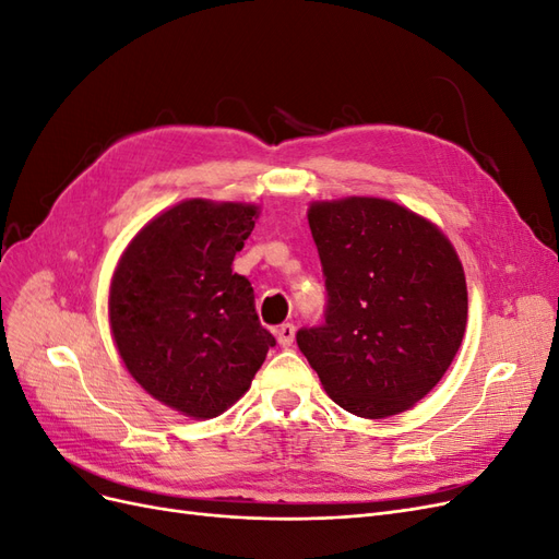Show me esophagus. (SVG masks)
Returning <instances> with one entry per match:
<instances>
[{
	"label": "esophagus",
	"mask_w": 559,
	"mask_h": 559,
	"mask_svg": "<svg viewBox=\"0 0 559 559\" xmlns=\"http://www.w3.org/2000/svg\"><path fill=\"white\" fill-rule=\"evenodd\" d=\"M275 335H277V343L282 347H292L294 337H296V326L294 324H282V326H277Z\"/></svg>",
	"instance_id": "obj_1"
}]
</instances>
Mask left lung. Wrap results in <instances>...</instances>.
Returning <instances> with one entry per match:
<instances>
[{
	"label": "left lung",
	"instance_id": "obj_1",
	"mask_svg": "<svg viewBox=\"0 0 559 559\" xmlns=\"http://www.w3.org/2000/svg\"><path fill=\"white\" fill-rule=\"evenodd\" d=\"M324 324L296 333L326 394L352 415L408 411L445 376L466 331V280L445 235L392 200L317 202Z\"/></svg>",
	"mask_w": 559,
	"mask_h": 559
}]
</instances>
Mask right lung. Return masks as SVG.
<instances>
[{"label":"right lung","mask_w":559,"mask_h":559,"mask_svg":"<svg viewBox=\"0 0 559 559\" xmlns=\"http://www.w3.org/2000/svg\"><path fill=\"white\" fill-rule=\"evenodd\" d=\"M257 207L186 200L146 224L118 263L109 319L118 354L146 392L207 419L238 401L275 335L233 259Z\"/></svg>","instance_id":"right-lung-1"}]
</instances>
